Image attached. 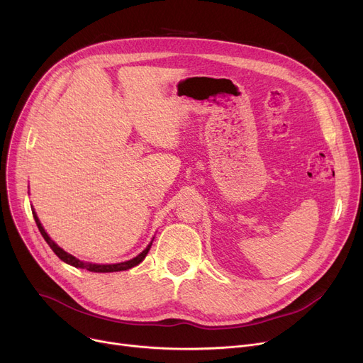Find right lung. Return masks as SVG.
Returning a JSON list of instances; mask_svg holds the SVG:
<instances>
[{"label": "right lung", "mask_w": 363, "mask_h": 363, "mask_svg": "<svg viewBox=\"0 0 363 363\" xmlns=\"http://www.w3.org/2000/svg\"><path fill=\"white\" fill-rule=\"evenodd\" d=\"M32 213H33V218H35L38 230H40L41 235H43L44 240L48 242V245L51 247L52 252H54L57 256H59L63 262H66L67 264H72V266H74V268L86 269V271H89V272H118V271L130 269V268H133V266H137L138 263H141V262L144 260V257L147 256L148 250L151 249V244H152V241H151V242L145 247V250H144L143 253H140L137 257H133V259H130V260H128V262H122V263H116V264H95V263H86V262H82V260H79V259H76L74 256L66 253L63 249H60V247L57 245V244L48 237V234L45 233V230L43 228L40 219H38V216L35 215V212H32Z\"/></svg>", "instance_id": "1"}]
</instances>
